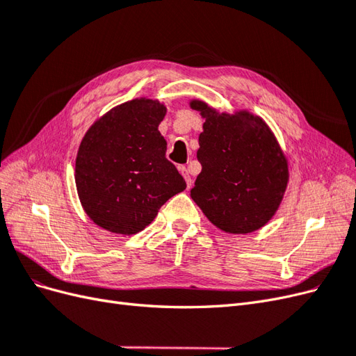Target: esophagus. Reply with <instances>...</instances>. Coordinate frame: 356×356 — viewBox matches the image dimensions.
<instances>
[{
	"mask_svg": "<svg viewBox=\"0 0 356 356\" xmlns=\"http://www.w3.org/2000/svg\"><path fill=\"white\" fill-rule=\"evenodd\" d=\"M179 170H181V174H182V177H184V178H186V182H187V187L190 188V187H191V184H193V179H191L190 174H188V169H187L186 166H179Z\"/></svg>",
	"mask_w": 356,
	"mask_h": 356,
	"instance_id": "34e87169",
	"label": "esophagus"
}]
</instances>
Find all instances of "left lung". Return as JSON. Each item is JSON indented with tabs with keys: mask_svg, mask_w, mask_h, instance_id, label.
<instances>
[{
	"mask_svg": "<svg viewBox=\"0 0 356 356\" xmlns=\"http://www.w3.org/2000/svg\"><path fill=\"white\" fill-rule=\"evenodd\" d=\"M191 108L207 118L199 135L197 175L191 199L218 229L243 234L273 217L286 188L288 165L270 129L250 113L218 114L207 104Z\"/></svg>",
	"mask_w": 356,
	"mask_h": 356,
	"instance_id": "left-lung-1",
	"label": "left lung"
}]
</instances>
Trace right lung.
<instances>
[{"label": "right lung", "mask_w": 356, "mask_h": 356, "mask_svg": "<svg viewBox=\"0 0 356 356\" xmlns=\"http://www.w3.org/2000/svg\"><path fill=\"white\" fill-rule=\"evenodd\" d=\"M165 105L134 99L115 106L84 135L75 160V184L86 213L99 227L135 234L187 184L166 159L159 124Z\"/></svg>", "instance_id": "obj_1"}]
</instances>
